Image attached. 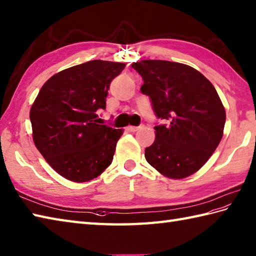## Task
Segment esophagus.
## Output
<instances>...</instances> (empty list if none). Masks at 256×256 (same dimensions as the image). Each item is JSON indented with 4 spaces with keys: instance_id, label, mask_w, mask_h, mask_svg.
<instances>
[{
    "instance_id": "34e87169",
    "label": "esophagus",
    "mask_w": 256,
    "mask_h": 256,
    "mask_svg": "<svg viewBox=\"0 0 256 256\" xmlns=\"http://www.w3.org/2000/svg\"><path fill=\"white\" fill-rule=\"evenodd\" d=\"M140 127H136V126H129L127 129H128V132H137V130L139 129Z\"/></svg>"
}]
</instances>
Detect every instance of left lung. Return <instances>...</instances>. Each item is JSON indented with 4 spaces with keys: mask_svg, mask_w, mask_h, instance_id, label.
Masks as SVG:
<instances>
[{
    "mask_svg": "<svg viewBox=\"0 0 256 256\" xmlns=\"http://www.w3.org/2000/svg\"><path fill=\"white\" fill-rule=\"evenodd\" d=\"M142 94L156 116V139L146 148L150 166L171 179H184L204 164L220 144L226 109L211 82L189 65L148 60L134 62Z\"/></svg>",
    "mask_w": 256,
    "mask_h": 256,
    "instance_id": "left-lung-1",
    "label": "left lung"
}]
</instances>
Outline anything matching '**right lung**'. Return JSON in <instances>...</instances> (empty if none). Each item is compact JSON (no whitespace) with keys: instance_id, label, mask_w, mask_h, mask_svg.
<instances>
[{"instance_id":"right-lung-1","label":"right lung","mask_w":256,"mask_h":256,"mask_svg":"<svg viewBox=\"0 0 256 256\" xmlns=\"http://www.w3.org/2000/svg\"><path fill=\"white\" fill-rule=\"evenodd\" d=\"M126 64L90 60L52 76L30 108L33 140L57 174L74 182L97 178L110 166L122 129L99 124L109 85Z\"/></svg>"}]
</instances>
